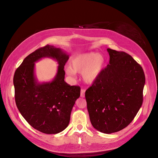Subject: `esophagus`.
Wrapping results in <instances>:
<instances>
[{
	"instance_id": "obj_1",
	"label": "esophagus",
	"mask_w": 158,
	"mask_h": 158,
	"mask_svg": "<svg viewBox=\"0 0 158 158\" xmlns=\"http://www.w3.org/2000/svg\"><path fill=\"white\" fill-rule=\"evenodd\" d=\"M85 90L84 89H81V93H80V96L82 98H84L85 96Z\"/></svg>"
}]
</instances>
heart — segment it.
<instances>
[{"mask_svg":"<svg viewBox=\"0 0 158 158\" xmlns=\"http://www.w3.org/2000/svg\"><path fill=\"white\" fill-rule=\"evenodd\" d=\"M106 60L101 54L89 52L78 55L73 59L70 67L66 69V73L73 76L75 73H82V78L85 82L93 83L101 74Z\"/></svg>","mask_w":158,"mask_h":158,"instance_id":"1","label":"heart"}]
</instances>
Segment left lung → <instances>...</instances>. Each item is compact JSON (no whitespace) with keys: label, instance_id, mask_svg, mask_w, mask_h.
<instances>
[{"label":"left lung","instance_id":"8db88e82","mask_svg":"<svg viewBox=\"0 0 158 158\" xmlns=\"http://www.w3.org/2000/svg\"><path fill=\"white\" fill-rule=\"evenodd\" d=\"M107 51L109 64L85 91V97L92 126L111 134L127 127L139 111L145 75L142 66L127 52Z\"/></svg>","mask_w":158,"mask_h":158}]
</instances>
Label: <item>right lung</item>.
I'll return each instance as SVG.
<instances>
[{"mask_svg": "<svg viewBox=\"0 0 158 158\" xmlns=\"http://www.w3.org/2000/svg\"><path fill=\"white\" fill-rule=\"evenodd\" d=\"M44 57L59 64L54 80L38 83L34 75L35 63ZM69 56L60 48L47 45L31 52L14 73L13 82L16 106L23 117L36 130L57 134L68 127L72 109L80 95V87L64 82V65Z\"/></svg>", "mask_w": 158, "mask_h": 158, "instance_id": "add662e5", "label": "right lung"}]
</instances>
